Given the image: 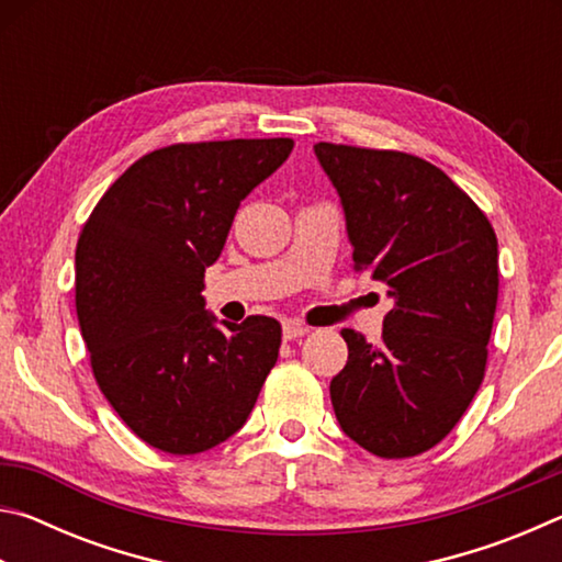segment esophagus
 Wrapping results in <instances>:
<instances>
[{
	"label": "esophagus",
	"instance_id": "34e87169",
	"mask_svg": "<svg viewBox=\"0 0 562 562\" xmlns=\"http://www.w3.org/2000/svg\"><path fill=\"white\" fill-rule=\"evenodd\" d=\"M310 331H312V327L310 325H302V322H284L282 337L292 341V339H300L304 335H310Z\"/></svg>",
	"mask_w": 562,
	"mask_h": 562
}]
</instances>
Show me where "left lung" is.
Listing matches in <instances>:
<instances>
[{
    "label": "left lung",
    "mask_w": 562,
    "mask_h": 562,
    "mask_svg": "<svg viewBox=\"0 0 562 562\" xmlns=\"http://www.w3.org/2000/svg\"><path fill=\"white\" fill-rule=\"evenodd\" d=\"M315 154L345 205L355 270L394 297L376 347L341 329L349 357L329 384L331 406L361 449L408 459L451 434L486 376L496 233L429 160L325 140Z\"/></svg>",
    "instance_id": "8db88e82"
}]
</instances>
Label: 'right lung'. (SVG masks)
I'll return each mask as SVG.
<instances>
[{"instance_id":"obj_1","label":"right lung","mask_w":562,"mask_h":562,"mask_svg":"<svg viewBox=\"0 0 562 562\" xmlns=\"http://www.w3.org/2000/svg\"><path fill=\"white\" fill-rule=\"evenodd\" d=\"M292 138L150 150L101 195L76 243V315L101 394L140 441L190 456L240 429L278 361L282 327L247 317L221 331L203 274L233 217Z\"/></svg>"}]
</instances>
